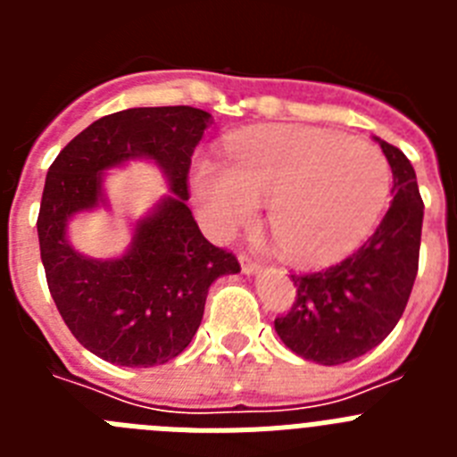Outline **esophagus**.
Listing matches in <instances>:
<instances>
[{
	"instance_id": "esophagus-1",
	"label": "esophagus",
	"mask_w": 457,
	"mask_h": 457,
	"mask_svg": "<svg viewBox=\"0 0 457 457\" xmlns=\"http://www.w3.org/2000/svg\"><path fill=\"white\" fill-rule=\"evenodd\" d=\"M240 268L245 274H253V272H258V268H261V265H258V261H253L249 253H240Z\"/></svg>"
}]
</instances>
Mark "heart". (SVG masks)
Masks as SVG:
<instances>
[{"label": "heart", "mask_w": 457, "mask_h": 457, "mask_svg": "<svg viewBox=\"0 0 457 457\" xmlns=\"http://www.w3.org/2000/svg\"><path fill=\"white\" fill-rule=\"evenodd\" d=\"M192 187L215 236L249 226L268 204L278 253L316 268L353 252L378 224L391 192L385 153L369 141L306 125H265L228 146V167L199 160Z\"/></svg>", "instance_id": "heart-1"}]
</instances>
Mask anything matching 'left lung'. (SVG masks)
Returning <instances> with one entry per match:
<instances>
[{
	"instance_id": "1",
	"label": "left lung",
	"mask_w": 457,
	"mask_h": 457,
	"mask_svg": "<svg viewBox=\"0 0 457 457\" xmlns=\"http://www.w3.org/2000/svg\"><path fill=\"white\" fill-rule=\"evenodd\" d=\"M394 173L386 215L373 236L341 263L320 272L290 274L297 297L274 318L286 348L322 366L361 357L401 320L419 270L423 201L405 153L378 139Z\"/></svg>"
}]
</instances>
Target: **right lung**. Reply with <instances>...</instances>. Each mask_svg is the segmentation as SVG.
I'll use <instances>...</instances> for the list:
<instances>
[{
    "label": "right lung",
    "instance_id": "1",
    "mask_svg": "<svg viewBox=\"0 0 457 457\" xmlns=\"http://www.w3.org/2000/svg\"><path fill=\"white\" fill-rule=\"evenodd\" d=\"M208 125V112L187 104L123 109L79 132L47 171L36 221L47 288L72 337L109 364L151 369L179 357L199 329L212 281L240 272L185 204L194 148ZM135 156L160 163L174 194L137 225L128 254L82 257L67 245L65 221L102 200L104 168Z\"/></svg>",
    "mask_w": 457,
    "mask_h": 457
}]
</instances>
